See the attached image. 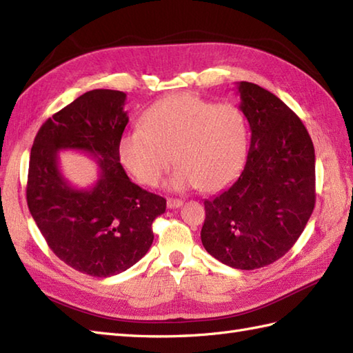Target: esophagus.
<instances>
[{
	"instance_id": "1",
	"label": "esophagus",
	"mask_w": 353,
	"mask_h": 353,
	"mask_svg": "<svg viewBox=\"0 0 353 353\" xmlns=\"http://www.w3.org/2000/svg\"><path fill=\"white\" fill-rule=\"evenodd\" d=\"M182 205H183V201H182V200H179V199H168V200H167V206H168L170 209L181 208Z\"/></svg>"
}]
</instances>
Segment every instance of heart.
<instances>
[{
    "mask_svg": "<svg viewBox=\"0 0 353 353\" xmlns=\"http://www.w3.org/2000/svg\"><path fill=\"white\" fill-rule=\"evenodd\" d=\"M127 171L144 186H157L174 157L170 188L220 190L236 176L247 154V123L235 104L181 92L152 104L139 129L119 139Z\"/></svg>",
    "mask_w": 353,
    "mask_h": 353,
    "instance_id": "1",
    "label": "heart"
}]
</instances>
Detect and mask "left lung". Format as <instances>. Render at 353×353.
Instances as JSON below:
<instances>
[{
	"label": "left lung",
	"instance_id": "left-lung-1",
	"mask_svg": "<svg viewBox=\"0 0 353 353\" xmlns=\"http://www.w3.org/2000/svg\"><path fill=\"white\" fill-rule=\"evenodd\" d=\"M239 109L252 138L241 174L205 200L201 243L239 270L270 265L301 236L316 205V154L294 112L267 89L239 81Z\"/></svg>",
	"mask_w": 353,
	"mask_h": 353
}]
</instances>
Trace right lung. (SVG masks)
I'll return each mask as SVG.
<instances>
[{
	"mask_svg": "<svg viewBox=\"0 0 353 353\" xmlns=\"http://www.w3.org/2000/svg\"><path fill=\"white\" fill-rule=\"evenodd\" d=\"M125 94L94 89L48 118L30 153L27 205L50 249L80 273L109 277L125 272L153 243L152 224L167 200L139 188L119 163L118 144L129 123ZM61 149L89 152L101 177L74 189L58 168Z\"/></svg>",
	"mask_w": 353,
	"mask_h": 353,
	"instance_id": "1",
	"label": "right lung"
}]
</instances>
